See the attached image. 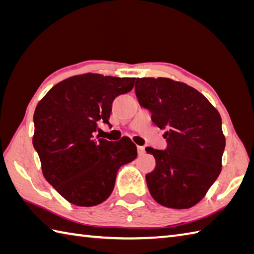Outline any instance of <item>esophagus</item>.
Here are the masks:
<instances>
[{"label": "esophagus", "instance_id": "34e87169", "mask_svg": "<svg viewBox=\"0 0 254 254\" xmlns=\"http://www.w3.org/2000/svg\"><path fill=\"white\" fill-rule=\"evenodd\" d=\"M137 153L138 156H143L145 154V148L143 146H137Z\"/></svg>", "mask_w": 254, "mask_h": 254}]
</instances>
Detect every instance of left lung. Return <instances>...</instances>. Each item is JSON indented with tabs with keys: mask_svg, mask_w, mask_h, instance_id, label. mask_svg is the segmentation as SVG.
Segmentation results:
<instances>
[{
	"mask_svg": "<svg viewBox=\"0 0 254 254\" xmlns=\"http://www.w3.org/2000/svg\"><path fill=\"white\" fill-rule=\"evenodd\" d=\"M139 105L165 130V150L146 147L156 168L146 175L149 193L169 208H189L205 196L222 171V118L195 88L169 78H136Z\"/></svg>",
	"mask_w": 254,
	"mask_h": 254,
	"instance_id": "left-lung-1",
	"label": "left lung"
}]
</instances>
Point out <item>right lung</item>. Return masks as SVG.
Listing matches in <instances>:
<instances>
[{
    "label": "right lung",
    "mask_w": 254,
    "mask_h": 254,
    "mask_svg": "<svg viewBox=\"0 0 254 254\" xmlns=\"http://www.w3.org/2000/svg\"><path fill=\"white\" fill-rule=\"evenodd\" d=\"M135 78L84 74L57 84L38 104L32 144L46 180L77 206H95L110 196L117 172L137 156L124 136L94 137L98 122L110 126L116 97L131 91Z\"/></svg>",
    "instance_id": "1"
}]
</instances>
